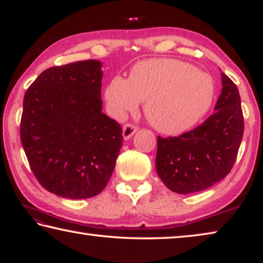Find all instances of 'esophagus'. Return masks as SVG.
<instances>
[{"instance_id": "obj_1", "label": "esophagus", "mask_w": 263, "mask_h": 263, "mask_svg": "<svg viewBox=\"0 0 263 263\" xmlns=\"http://www.w3.org/2000/svg\"><path fill=\"white\" fill-rule=\"evenodd\" d=\"M137 130H138L137 126L133 125V124H130V123L125 124V125L123 126V137H124V139H125V140L130 139V138L137 132Z\"/></svg>"}]
</instances>
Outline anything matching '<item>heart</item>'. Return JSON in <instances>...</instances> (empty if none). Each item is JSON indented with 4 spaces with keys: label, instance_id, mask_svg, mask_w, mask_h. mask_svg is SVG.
I'll use <instances>...</instances> for the list:
<instances>
[{
    "label": "heart",
    "instance_id": "heart-1",
    "mask_svg": "<svg viewBox=\"0 0 263 263\" xmlns=\"http://www.w3.org/2000/svg\"><path fill=\"white\" fill-rule=\"evenodd\" d=\"M212 78L176 59H153L133 67L130 79L115 77L105 90L110 114L122 118L145 102V115L159 132L179 135L197 124L210 109Z\"/></svg>",
    "mask_w": 263,
    "mask_h": 263
}]
</instances>
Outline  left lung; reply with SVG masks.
Wrapping results in <instances>:
<instances>
[{
  "label": "left lung",
  "mask_w": 263,
  "mask_h": 263,
  "mask_svg": "<svg viewBox=\"0 0 263 263\" xmlns=\"http://www.w3.org/2000/svg\"><path fill=\"white\" fill-rule=\"evenodd\" d=\"M221 94L215 112L179 137H158L155 168L168 189L177 194L205 190L229 174L243 135L239 90L221 73Z\"/></svg>",
  "instance_id": "8db88e82"
}]
</instances>
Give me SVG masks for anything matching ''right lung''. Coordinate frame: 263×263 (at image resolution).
<instances>
[{"instance_id":"add662e5","label":"right lung","mask_w":263,"mask_h":263,"mask_svg":"<svg viewBox=\"0 0 263 263\" xmlns=\"http://www.w3.org/2000/svg\"><path fill=\"white\" fill-rule=\"evenodd\" d=\"M101 67L90 59L47 68L24 95L22 145L35 179L60 197L99 195L122 147L121 125L102 112Z\"/></svg>"}]
</instances>
